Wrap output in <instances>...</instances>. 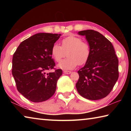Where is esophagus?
I'll list each match as a JSON object with an SVG mask.
<instances>
[{
	"label": "esophagus",
	"mask_w": 131,
	"mask_h": 131,
	"mask_svg": "<svg viewBox=\"0 0 131 131\" xmlns=\"http://www.w3.org/2000/svg\"><path fill=\"white\" fill-rule=\"evenodd\" d=\"M63 73H65V74H69L71 73V72L68 70H63Z\"/></svg>",
	"instance_id": "34e87169"
}]
</instances>
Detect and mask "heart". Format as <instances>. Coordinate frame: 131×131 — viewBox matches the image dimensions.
<instances>
[{
    "label": "heart",
    "instance_id": "heart-1",
    "mask_svg": "<svg viewBox=\"0 0 131 131\" xmlns=\"http://www.w3.org/2000/svg\"><path fill=\"white\" fill-rule=\"evenodd\" d=\"M65 52H67L68 58L61 61L58 67L63 70H71L78 64L82 65L87 62L91 53L90 46L87 42L82 41L80 37L71 35L62 40L61 46L55 44L51 50V55L57 62L65 57Z\"/></svg>",
    "mask_w": 131,
    "mask_h": 131
}]
</instances>
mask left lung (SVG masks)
Instances as JSON below:
<instances>
[{
  "label": "left lung",
  "instance_id": "obj_1",
  "mask_svg": "<svg viewBox=\"0 0 131 131\" xmlns=\"http://www.w3.org/2000/svg\"><path fill=\"white\" fill-rule=\"evenodd\" d=\"M85 36L91 53L85 65L78 71L76 84L79 94L90 100H98L109 94L118 79V60L111 42L94 30L79 32Z\"/></svg>",
  "mask_w": 131,
  "mask_h": 131
}]
</instances>
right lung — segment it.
Masks as SVG:
<instances>
[{"mask_svg": "<svg viewBox=\"0 0 131 131\" xmlns=\"http://www.w3.org/2000/svg\"><path fill=\"white\" fill-rule=\"evenodd\" d=\"M61 34L39 33L22 41L13 57L12 74L17 90L34 102L48 100L54 94L61 69L46 73L55 63L51 50Z\"/></svg>", "mask_w": 131, "mask_h": 131, "instance_id": "right-lung-1", "label": "right lung"}]
</instances>
